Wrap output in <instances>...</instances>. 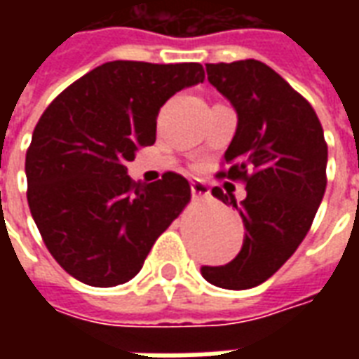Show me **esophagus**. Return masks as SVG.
<instances>
[{
    "label": "esophagus",
    "instance_id": "34e87169",
    "mask_svg": "<svg viewBox=\"0 0 359 359\" xmlns=\"http://www.w3.org/2000/svg\"><path fill=\"white\" fill-rule=\"evenodd\" d=\"M192 196L194 198H208L210 196V190H208V187L203 184L202 180H192Z\"/></svg>",
    "mask_w": 359,
    "mask_h": 359
}]
</instances>
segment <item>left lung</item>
<instances>
[{"label":"left lung","mask_w":359,"mask_h":359,"mask_svg":"<svg viewBox=\"0 0 359 359\" xmlns=\"http://www.w3.org/2000/svg\"><path fill=\"white\" fill-rule=\"evenodd\" d=\"M205 71L238 113L217 177L241 180L248 194L236 203L219 187L211 190L241 213L246 238L231 264L202 267V275L244 290L277 273L306 238L327 187V142L311 103L262 61L208 63Z\"/></svg>","instance_id":"8db88e82"}]
</instances>
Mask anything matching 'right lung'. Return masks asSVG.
Listing matches in <instances>:
<instances>
[{"mask_svg": "<svg viewBox=\"0 0 359 359\" xmlns=\"http://www.w3.org/2000/svg\"><path fill=\"white\" fill-rule=\"evenodd\" d=\"M203 79L200 63L109 61L42 113L25 163L28 208L46 248L84 285L130 280L190 202L182 175L140 184L126 163L156 142L161 105Z\"/></svg>", "mask_w": 359, "mask_h": 359, "instance_id": "obj_1", "label": "right lung"}]
</instances>
